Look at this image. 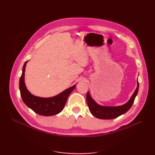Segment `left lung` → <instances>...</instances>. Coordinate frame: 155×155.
I'll return each mask as SVG.
<instances>
[{
    "instance_id": "8db88e82",
    "label": "left lung",
    "mask_w": 155,
    "mask_h": 155,
    "mask_svg": "<svg viewBox=\"0 0 155 155\" xmlns=\"http://www.w3.org/2000/svg\"><path fill=\"white\" fill-rule=\"evenodd\" d=\"M139 88V83L137 82V88L131 96L130 99L125 104L118 107H104L97 105L93 100L88 92L87 94V102L91 114L97 118L103 120H111L117 118L120 115L127 112L133 105L134 99L137 96Z\"/></svg>"
}]
</instances>
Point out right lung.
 <instances>
[{"label": "right lung", "mask_w": 155, "mask_h": 155, "mask_svg": "<svg viewBox=\"0 0 155 155\" xmlns=\"http://www.w3.org/2000/svg\"><path fill=\"white\" fill-rule=\"evenodd\" d=\"M27 61L22 68V75L19 80L21 96L25 104L37 114L48 116L55 115L61 111L66 104L68 97L76 87L74 85L59 94L52 97L45 98L35 96L27 90L25 83V72Z\"/></svg>", "instance_id": "right-lung-1"}]
</instances>
